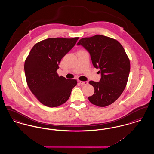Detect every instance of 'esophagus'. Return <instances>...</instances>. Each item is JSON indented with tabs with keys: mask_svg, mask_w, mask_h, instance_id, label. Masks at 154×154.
I'll list each match as a JSON object with an SVG mask.
<instances>
[{
	"mask_svg": "<svg viewBox=\"0 0 154 154\" xmlns=\"http://www.w3.org/2000/svg\"><path fill=\"white\" fill-rule=\"evenodd\" d=\"M79 82L80 83L81 85H87L88 84V81H79Z\"/></svg>",
	"mask_w": 154,
	"mask_h": 154,
	"instance_id": "esophagus-1",
	"label": "esophagus"
}]
</instances>
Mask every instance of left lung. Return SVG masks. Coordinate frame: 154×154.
<instances>
[{
	"label": "left lung",
	"instance_id": "8db88e82",
	"mask_svg": "<svg viewBox=\"0 0 154 154\" xmlns=\"http://www.w3.org/2000/svg\"><path fill=\"white\" fill-rule=\"evenodd\" d=\"M77 45L88 51L93 65L101 74L99 82H89L95 89L94 95L88 97L89 102L102 107L111 104L122 94L130 72V60L124 47L117 40L100 35L82 38Z\"/></svg>",
	"mask_w": 154,
	"mask_h": 154
}]
</instances>
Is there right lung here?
<instances>
[{
	"instance_id": "right-lung-1",
	"label": "right lung",
	"mask_w": 154,
	"mask_h": 154,
	"mask_svg": "<svg viewBox=\"0 0 154 154\" xmlns=\"http://www.w3.org/2000/svg\"><path fill=\"white\" fill-rule=\"evenodd\" d=\"M79 38L57 37L40 41L34 45L25 59L27 85L44 106L55 107L63 104L77 85L76 80L59 76L57 70L62 58L73 47Z\"/></svg>"
}]
</instances>
